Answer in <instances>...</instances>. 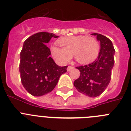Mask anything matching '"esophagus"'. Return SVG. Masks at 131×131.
<instances>
[{"mask_svg":"<svg viewBox=\"0 0 131 131\" xmlns=\"http://www.w3.org/2000/svg\"><path fill=\"white\" fill-rule=\"evenodd\" d=\"M73 68H74V67L70 66H69L68 67V69H67V71H71V70H72V69H73Z\"/></svg>","mask_w":131,"mask_h":131,"instance_id":"1","label":"esophagus"}]
</instances>
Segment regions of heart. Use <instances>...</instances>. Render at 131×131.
<instances>
[{"instance_id":"1","label":"heart","mask_w":131,"mask_h":131,"mask_svg":"<svg viewBox=\"0 0 131 131\" xmlns=\"http://www.w3.org/2000/svg\"><path fill=\"white\" fill-rule=\"evenodd\" d=\"M58 43L62 48L52 46L51 52L52 57L61 63L69 62L72 55L79 63H89L96 58L100 52L99 42L92 37L72 36L60 39Z\"/></svg>"}]
</instances>
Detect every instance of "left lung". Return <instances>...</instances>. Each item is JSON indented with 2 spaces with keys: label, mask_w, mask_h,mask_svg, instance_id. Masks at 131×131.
<instances>
[{
  "label": "left lung",
  "mask_w": 131,
  "mask_h": 131,
  "mask_svg": "<svg viewBox=\"0 0 131 131\" xmlns=\"http://www.w3.org/2000/svg\"><path fill=\"white\" fill-rule=\"evenodd\" d=\"M100 42V50L96 60L92 63L77 67L80 76L74 81L77 91L89 97L100 96L110 82L114 65L115 49L112 41L106 36L92 33Z\"/></svg>",
  "instance_id": "obj_1"
}]
</instances>
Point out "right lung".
<instances>
[{
	"label": "right lung",
	"mask_w": 131,
	"mask_h": 131,
	"mask_svg": "<svg viewBox=\"0 0 131 131\" xmlns=\"http://www.w3.org/2000/svg\"><path fill=\"white\" fill-rule=\"evenodd\" d=\"M52 37H58L47 32L33 35L25 40L20 52L19 69L21 83L35 96L51 92L60 76L67 71L68 66H59L50 56V50L45 44Z\"/></svg>",
	"instance_id": "obj_1"
}]
</instances>
